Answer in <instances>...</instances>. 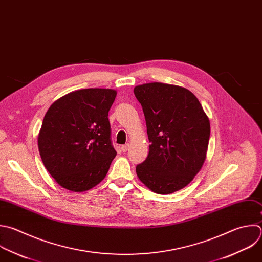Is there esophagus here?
Listing matches in <instances>:
<instances>
[{"mask_svg":"<svg viewBox=\"0 0 262 262\" xmlns=\"http://www.w3.org/2000/svg\"><path fill=\"white\" fill-rule=\"evenodd\" d=\"M128 148H129V144H125V145H122V146H121V150H122L123 152H126V151L128 150Z\"/></svg>","mask_w":262,"mask_h":262,"instance_id":"obj_1","label":"esophagus"}]
</instances>
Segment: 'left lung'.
Returning a JSON list of instances; mask_svg holds the SVG:
<instances>
[{"instance_id": "1", "label": "left lung", "mask_w": 262, "mask_h": 262, "mask_svg": "<svg viewBox=\"0 0 262 262\" xmlns=\"http://www.w3.org/2000/svg\"><path fill=\"white\" fill-rule=\"evenodd\" d=\"M150 142L147 158L136 166L139 179L158 194L188 185L201 170L210 139V120L198 98L184 87L159 82L138 85Z\"/></svg>"}]
</instances>
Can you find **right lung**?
Listing matches in <instances>:
<instances>
[{
    "label": "right lung",
    "instance_id": "right-lung-1",
    "mask_svg": "<svg viewBox=\"0 0 262 262\" xmlns=\"http://www.w3.org/2000/svg\"><path fill=\"white\" fill-rule=\"evenodd\" d=\"M116 95L109 89L75 91L46 112L38 137L39 152L61 187L82 192L106 177L116 156L108 118Z\"/></svg>",
    "mask_w": 262,
    "mask_h": 262
}]
</instances>
